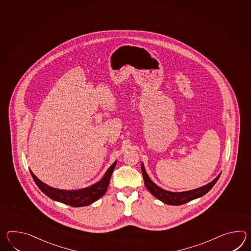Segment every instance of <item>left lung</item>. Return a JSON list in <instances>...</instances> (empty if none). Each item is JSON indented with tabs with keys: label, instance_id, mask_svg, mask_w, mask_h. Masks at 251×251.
<instances>
[{
	"label": "left lung",
	"instance_id": "left-lung-1",
	"mask_svg": "<svg viewBox=\"0 0 251 251\" xmlns=\"http://www.w3.org/2000/svg\"><path fill=\"white\" fill-rule=\"evenodd\" d=\"M141 172L143 175V179H144V184H145L147 189L151 195H154L158 200L161 201L162 202L169 204V205H182L184 203L188 202L190 201L195 200L197 198H200L201 196L207 194L210 190L212 189L216 184L218 179L220 178L221 174H219L216 178L213 179L212 182L209 184H205L203 186H201L199 188L196 189L190 190V191H184V192H170L167 190L162 189L158 185H156L149 175L146 172L144 164L141 163Z\"/></svg>",
	"mask_w": 251,
	"mask_h": 251
}]
</instances>
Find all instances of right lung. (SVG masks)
<instances>
[{
	"label": "right lung",
	"instance_id": "1",
	"mask_svg": "<svg viewBox=\"0 0 251 251\" xmlns=\"http://www.w3.org/2000/svg\"><path fill=\"white\" fill-rule=\"evenodd\" d=\"M117 165V161L114 162L111 167L108 168L102 178L95 184L90 185L88 187L77 190L56 189L45 184L39 180L30 170V174L33 177L36 184L39 186L45 195L49 196L52 200L59 201L67 205L73 207L87 206L95 202L106 193V190L109 186L110 179L112 172Z\"/></svg>",
	"mask_w": 251,
	"mask_h": 251
}]
</instances>
